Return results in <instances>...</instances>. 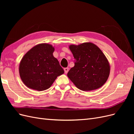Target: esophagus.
<instances>
[{"label":"esophagus","mask_w":134,"mask_h":134,"mask_svg":"<svg viewBox=\"0 0 134 134\" xmlns=\"http://www.w3.org/2000/svg\"><path fill=\"white\" fill-rule=\"evenodd\" d=\"M64 70L65 73V74H67V73H68V71H69V68H65L64 69Z\"/></svg>","instance_id":"obj_1"}]
</instances>
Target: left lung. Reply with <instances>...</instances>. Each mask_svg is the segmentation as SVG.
<instances>
[{
    "mask_svg": "<svg viewBox=\"0 0 134 134\" xmlns=\"http://www.w3.org/2000/svg\"><path fill=\"white\" fill-rule=\"evenodd\" d=\"M74 59V66L67 76L79 90H96L106 82L110 72V65L100 48L92 42H84L69 46Z\"/></svg>",
    "mask_w": 134,
    "mask_h": 134,
    "instance_id": "left-lung-1",
    "label": "left lung"
}]
</instances>
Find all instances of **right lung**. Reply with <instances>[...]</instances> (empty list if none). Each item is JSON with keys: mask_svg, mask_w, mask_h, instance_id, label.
I'll return each instance as SVG.
<instances>
[{"mask_svg": "<svg viewBox=\"0 0 134 134\" xmlns=\"http://www.w3.org/2000/svg\"><path fill=\"white\" fill-rule=\"evenodd\" d=\"M54 47L40 43L23 56L19 65L23 83L29 88L42 91L49 88L59 75L64 73L58 59L53 55Z\"/></svg>", "mask_w": 134, "mask_h": 134, "instance_id": "obj_1", "label": "right lung"}]
</instances>
